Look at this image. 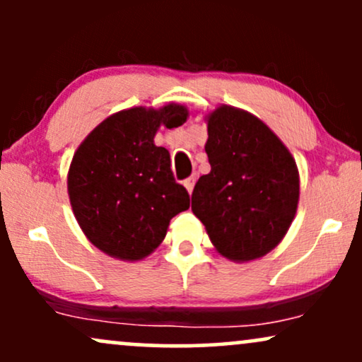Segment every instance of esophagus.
Here are the masks:
<instances>
[{
  "instance_id": "esophagus-1",
  "label": "esophagus",
  "mask_w": 362,
  "mask_h": 362,
  "mask_svg": "<svg viewBox=\"0 0 362 362\" xmlns=\"http://www.w3.org/2000/svg\"><path fill=\"white\" fill-rule=\"evenodd\" d=\"M184 185H185V189L189 190V194H192V190H194V185H195V177L192 175V177L185 178V180H184Z\"/></svg>"
}]
</instances>
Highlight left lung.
Listing matches in <instances>:
<instances>
[{
  "label": "left lung",
  "instance_id": "left-lung-1",
  "mask_svg": "<svg viewBox=\"0 0 362 362\" xmlns=\"http://www.w3.org/2000/svg\"><path fill=\"white\" fill-rule=\"evenodd\" d=\"M207 134L211 172L194 187L192 213L226 259H259L277 247L296 214V161L262 120L233 107L209 115Z\"/></svg>",
  "mask_w": 362,
  "mask_h": 362
}]
</instances>
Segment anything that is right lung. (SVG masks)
Listing matches in <instances>:
<instances>
[{
  "instance_id": "1",
  "label": "right lung",
  "mask_w": 362,
  "mask_h": 362,
  "mask_svg": "<svg viewBox=\"0 0 362 362\" xmlns=\"http://www.w3.org/2000/svg\"><path fill=\"white\" fill-rule=\"evenodd\" d=\"M187 109H129L105 119L74 153L68 175L73 213L86 238L115 259L139 260L163 242L170 219L189 209L158 127L182 126Z\"/></svg>"
}]
</instances>
